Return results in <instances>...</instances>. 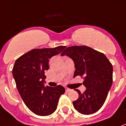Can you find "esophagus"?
Wrapping results in <instances>:
<instances>
[{"label": "esophagus", "mask_w": 126, "mask_h": 126, "mask_svg": "<svg viewBox=\"0 0 126 126\" xmlns=\"http://www.w3.org/2000/svg\"><path fill=\"white\" fill-rule=\"evenodd\" d=\"M70 91V89H69V88H65V91L66 92H68V91Z\"/></svg>", "instance_id": "obj_1"}]
</instances>
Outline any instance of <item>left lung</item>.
<instances>
[{"label":"left lung","instance_id":"8db88e82","mask_svg":"<svg viewBox=\"0 0 126 126\" xmlns=\"http://www.w3.org/2000/svg\"><path fill=\"white\" fill-rule=\"evenodd\" d=\"M72 59L76 70L74 77L83 78L84 93L76 89L78 98L73 102L76 110L83 115L97 112L103 106L112 83V64L98 51L85 46L65 48L61 54Z\"/></svg>","mask_w":126,"mask_h":126}]
</instances>
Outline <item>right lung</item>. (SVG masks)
Returning a JSON list of instances; mask_svg holds the SVG:
<instances>
[{
    "instance_id": "add662e5",
    "label": "right lung",
    "mask_w": 126,
    "mask_h": 126,
    "mask_svg": "<svg viewBox=\"0 0 126 126\" xmlns=\"http://www.w3.org/2000/svg\"><path fill=\"white\" fill-rule=\"evenodd\" d=\"M65 46L54 48L33 49L16 61L12 73L17 91L26 106L33 113L47 116L56 110L60 96L65 93L61 85L45 87V72L48 62Z\"/></svg>"
}]
</instances>
